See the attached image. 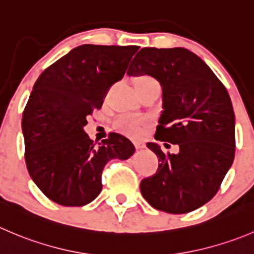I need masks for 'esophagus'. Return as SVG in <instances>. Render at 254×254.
Segmentation results:
<instances>
[{"label":"esophagus","instance_id":"esophagus-1","mask_svg":"<svg viewBox=\"0 0 254 254\" xmlns=\"http://www.w3.org/2000/svg\"><path fill=\"white\" fill-rule=\"evenodd\" d=\"M134 145L136 149H144L145 147V144L142 141H134Z\"/></svg>","mask_w":254,"mask_h":254}]
</instances>
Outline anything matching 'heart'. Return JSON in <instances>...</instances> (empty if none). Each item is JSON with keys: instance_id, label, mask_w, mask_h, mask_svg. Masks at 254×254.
<instances>
[{"instance_id": "1", "label": "heart", "mask_w": 254, "mask_h": 254, "mask_svg": "<svg viewBox=\"0 0 254 254\" xmlns=\"http://www.w3.org/2000/svg\"><path fill=\"white\" fill-rule=\"evenodd\" d=\"M151 84H159L157 80L155 78H152L151 75L147 74H141L139 77L135 78L134 80V85L136 92H141L144 88H146L147 85ZM145 125V120L142 119H136V118H131V117H123L120 119H118L117 122V127H119L122 131L127 132V135H131V136H139L140 134L144 130Z\"/></svg>"}]
</instances>
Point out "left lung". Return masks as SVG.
I'll return each mask as SVG.
<instances>
[{"instance_id": "8db88e82", "label": "left lung", "mask_w": 254, "mask_h": 254, "mask_svg": "<svg viewBox=\"0 0 254 254\" xmlns=\"http://www.w3.org/2000/svg\"><path fill=\"white\" fill-rule=\"evenodd\" d=\"M150 74L162 88V110L155 139L179 145V154L162 152L159 167L140 182L154 208L187 213L207 203L220 190L235 159V112L227 89L211 68L185 48H141L127 74ZM166 145V144H165Z\"/></svg>"}]
</instances>
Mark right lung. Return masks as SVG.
Returning <instances> with one entry per match:
<instances>
[{"label": "right lung", "mask_w": 254, "mask_h": 254, "mask_svg": "<svg viewBox=\"0 0 254 254\" xmlns=\"http://www.w3.org/2000/svg\"><path fill=\"white\" fill-rule=\"evenodd\" d=\"M137 49L83 44L46 68L34 83L22 117L24 160L34 184L58 205L92 202L103 189L107 162L134 154L124 135L110 132L97 145L83 127L124 77Z\"/></svg>", "instance_id": "1"}]
</instances>
